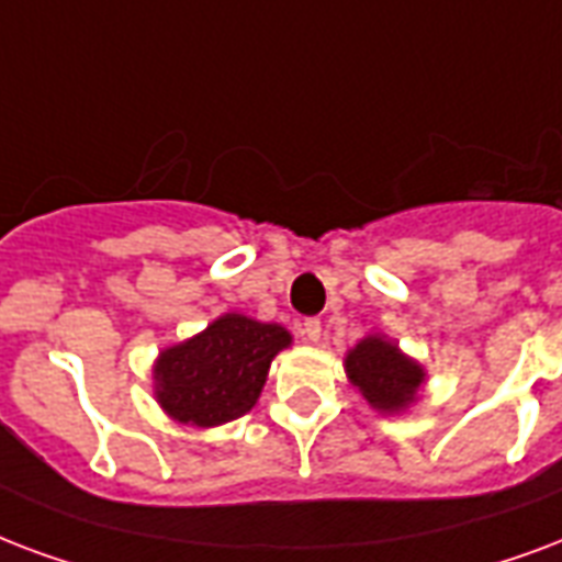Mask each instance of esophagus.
I'll use <instances>...</instances> for the list:
<instances>
[{"label":"esophagus","mask_w":562,"mask_h":562,"mask_svg":"<svg viewBox=\"0 0 562 562\" xmlns=\"http://www.w3.org/2000/svg\"><path fill=\"white\" fill-rule=\"evenodd\" d=\"M300 333H303V338H306V341H312V345H315V341H321V321L306 318L303 321V329H300Z\"/></svg>","instance_id":"1"}]
</instances>
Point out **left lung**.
<instances>
[{
	"label": "left lung",
	"instance_id": "8db88e82",
	"mask_svg": "<svg viewBox=\"0 0 562 562\" xmlns=\"http://www.w3.org/2000/svg\"><path fill=\"white\" fill-rule=\"evenodd\" d=\"M350 383L366 395V401L376 409L395 413L415 401V389L422 385L424 371L418 362L406 359L397 345L380 336H368L350 350L348 359Z\"/></svg>",
	"mask_w": 562,
	"mask_h": 562
}]
</instances>
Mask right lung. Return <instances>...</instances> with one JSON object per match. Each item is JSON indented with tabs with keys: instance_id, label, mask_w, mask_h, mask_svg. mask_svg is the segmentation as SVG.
<instances>
[{
	"instance_id": "add662e5",
	"label": "right lung",
	"mask_w": 562,
	"mask_h": 562,
	"mask_svg": "<svg viewBox=\"0 0 562 562\" xmlns=\"http://www.w3.org/2000/svg\"><path fill=\"white\" fill-rule=\"evenodd\" d=\"M289 345L291 336L280 324L224 315L158 357V404L182 424L233 422L259 401L271 359Z\"/></svg>"
}]
</instances>
